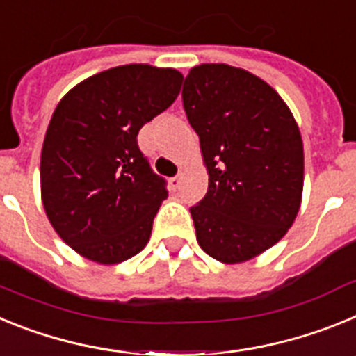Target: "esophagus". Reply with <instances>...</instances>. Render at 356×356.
Here are the masks:
<instances>
[{"instance_id": "esophagus-1", "label": "esophagus", "mask_w": 356, "mask_h": 356, "mask_svg": "<svg viewBox=\"0 0 356 356\" xmlns=\"http://www.w3.org/2000/svg\"><path fill=\"white\" fill-rule=\"evenodd\" d=\"M180 185H181V176L180 175L172 176V178H171V187L176 191V188L180 187Z\"/></svg>"}]
</instances>
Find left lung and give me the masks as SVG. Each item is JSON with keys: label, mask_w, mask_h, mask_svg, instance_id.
I'll return each mask as SVG.
<instances>
[{"label": "left lung", "mask_w": 356, "mask_h": 356, "mask_svg": "<svg viewBox=\"0 0 356 356\" xmlns=\"http://www.w3.org/2000/svg\"><path fill=\"white\" fill-rule=\"evenodd\" d=\"M209 171L205 197L191 207L201 250L241 264L275 246L301 205L303 140L271 85L244 69L201 64L181 90Z\"/></svg>", "instance_id": "obj_1"}]
</instances>
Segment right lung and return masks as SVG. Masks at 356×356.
<instances>
[{"mask_svg":"<svg viewBox=\"0 0 356 356\" xmlns=\"http://www.w3.org/2000/svg\"><path fill=\"white\" fill-rule=\"evenodd\" d=\"M176 69L130 64L72 87L56 105L40 155V193L49 222L85 259L119 264L149 241L168 197L137 135L180 94Z\"/></svg>","mask_w":356,"mask_h":356,"instance_id":"right-lung-1","label":"right lung"}]
</instances>
